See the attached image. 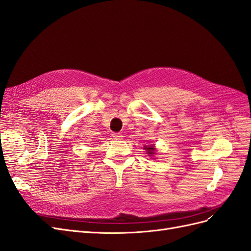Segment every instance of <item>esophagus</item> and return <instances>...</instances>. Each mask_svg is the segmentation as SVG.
I'll use <instances>...</instances> for the list:
<instances>
[{
	"label": "esophagus",
	"instance_id": "obj_1",
	"mask_svg": "<svg viewBox=\"0 0 251 251\" xmlns=\"http://www.w3.org/2000/svg\"><path fill=\"white\" fill-rule=\"evenodd\" d=\"M112 138H113L114 140H122V139H123V134H122V133H118V132L112 133Z\"/></svg>",
	"mask_w": 251,
	"mask_h": 251
}]
</instances>
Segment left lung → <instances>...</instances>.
Instances as JSON below:
<instances>
[{
    "mask_svg": "<svg viewBox=\"0 0 251 251\" xmlns=\"http://www.w3.org/2000/svg\"><path fill=\"white\" fill-rule=\"evenodd\" d=\"M145 149L147 150L148 154H153V153H154V148H153L152 146H150V147H145Z\"/></svg>",
    "mask_w": 251,
    "mask_h": 251,
    "instance_id": "left-lung-1",
    "label": "left lung"
}]
</instances>
